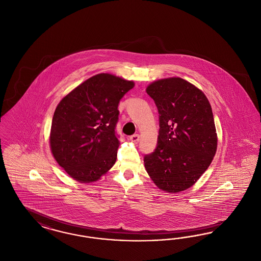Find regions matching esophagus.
I'll use <instances>...</instances> for the list:
<instances>
[{
    "instance_id": "esophagus-1",
    "label": "esophagus",
    "mask_w": 261,
    "mask_h": 261,
    "mask_svg": "<svg viewBox=\"0 0 261 261\" xmlns=\"http://www.w3.org/2000/svg\"><path fill=\"white\" fill-rule=\"evenodd\" d=\"M140 138H141V137H140L139 134H135V135L130 137V141H131L132 143H134V144H138L139 141H140Z\"/></svg>"
}]
</instances>
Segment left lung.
I'll return each instance as SVG.
<instances>
[{
  "label": "left lung",
  "instance_id": "1",
  "mask_svg": "<svg viewBox=\"0 0 261 261\" xmlns=\"http://www.w3.org/2000/svg\"><path fill=\"white\" fill-rule=\"evenodd\" d=\"M145 90L160 115L158 144L154 152L144 156L145 170L167 193L189 189L217 151L211 105L202 90L179 77L152 82Z\"/></svg>",
  "mask_w": 261,
  "mask_h": 261
}]
</instances>
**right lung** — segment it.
<instances>
[{"label":"right lung","instance_id":"1","mask_svg":"<svg viewBox=\"0 0 261 261\" xmlns=\"http://www.w3.org/2000/svg\"><path fill=\"white\" fill-rule=\"evenodd\" d=\"M135 83L111 73L96 74L63 97L55 110L49 143L55 160L80 183H91L117 160L115 128L119 100Z\"/></svg>","mask_w":261,"mask_h":261}]
</instances>
